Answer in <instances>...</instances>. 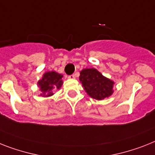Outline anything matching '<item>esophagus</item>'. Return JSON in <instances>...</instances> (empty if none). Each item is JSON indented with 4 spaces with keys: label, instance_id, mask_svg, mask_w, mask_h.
Masks as SVG:
<instances>
[{
    "label": "esophagus",
    "instance_id": "esophagus-1",
    "mask_svg": "<svg viewBox=\"0 0 155 155\" xmlns=\"http://www.w3.org/2000/svg\"><path fill=\"white\" fill-rule=\"evenodd\" d=\"M68 78L69 79H74L75 78V76L74 74L70 75V76H68Z\"/></svg>",
    "mask_w": 155,
    "mask_h": 155
}]
</instances>
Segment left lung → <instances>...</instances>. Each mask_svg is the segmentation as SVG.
Listing matches in <instances>:
<instances>
[{
  "mask_svg": "<svg viewBox=\"0 0 155 155\" xmlns=\"http://www.w3.org/2000/svg\"><path fill=\"white\" fill-rule=\"evenodd\" d=\"M84 90L93 99L101 101L109 97L114 92L115 82L95 68L83 69L79 77Z\"/></svg>",
  "mask_w": 155,
  "mask_h": 155,
  "instance_id": "left-lung-1",
  "label": "left lung"
}]
</instances>
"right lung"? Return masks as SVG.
Wrapping results in <instances>:
<instances>
[{
  "label": "right lung",
  "instance_id": "add662e5",
  "mask_svg": "<svg viewBox=\"0 0 155 155\" xmlns=\"http://www.w3.org/2000/svg\"><path fill=\"white\" fill-rule=\"evenodd\" d=\"M63 75L55 72L48 71L43 74V78L39 80L37 85L40 89V96L43 97H49L54 95V92L62 87Z\"/></svg>",
  "mask_w": 155,
  "mask_h": 155
}]
</instances>
